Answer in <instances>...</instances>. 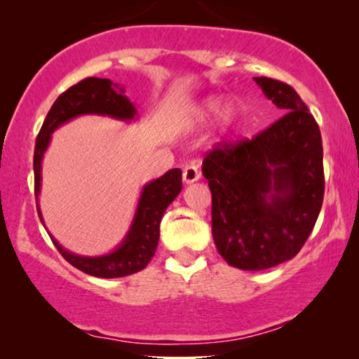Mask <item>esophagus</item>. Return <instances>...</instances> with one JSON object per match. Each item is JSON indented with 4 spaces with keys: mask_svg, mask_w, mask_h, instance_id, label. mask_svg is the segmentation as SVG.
<instances>
[{
    "mask_svg": "<svg viewBox=\"0 0 359 359\" xmlns=\"http://www.w3.org/2000/svg\"><path fill=\"white\" fill-rule=\"evenodd\" d=\"M201 178V173L198 170V166L194 165H188L183 171V181L186 184H191V183H196Z\"/></svg>",
    "mask_w": 359,
    "mask_h": 359,
    "instance_id": "34e87169",
    "label": "esophagus"
}]
</instances>
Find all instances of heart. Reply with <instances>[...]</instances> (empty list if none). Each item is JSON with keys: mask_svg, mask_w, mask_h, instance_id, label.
I'll use <instances>...</instances> for the list:
<instances>
[{"mask_svg": "<svg viewBox=\"0 0 359 359\" xmlns=\"http://www.w3.org/2000/svg\"><path fill=\"white\" fill-rule=\"evenodd\" d=\"M196 122L198 124H205L217 116V124L220 132H229L232 129L235 122H237L238 112L237 107L230 102H225L224 96H208L199 102L196 107Z\"/></svg>", "mask_w": 359, "mask_h": 359, "instance_id": "obj_1", "label": "heart"}]
</instances>
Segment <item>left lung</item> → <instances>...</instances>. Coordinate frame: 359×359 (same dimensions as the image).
Wrapping results in <instances>:
<instances>
[{
    "label": "left lung",
    "mask_w": 359,
    "mask_h": 359,
    "mask_svg": "<svg viewBox=\"0 0 359 359\" xmlns=\"http://www.w3.org/2000/svg\"><path fill=\"white\" fill-rule=\"evenodd\" d=\"M283 112L252 140L222 144L205 156L212 193V237L230 266L268 269L299 253L323 203L320 130L286 83L253 78Z\"/></svg>",
    "instance_id": "8db88e82"
}]
</instances>
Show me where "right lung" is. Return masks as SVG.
<instances>
[{"label":"right lung","instance_id":"1","mask_svg":"<svg viewBox=\"0 0 359 359\" xmlns=\"http://www.w3.org/2000/svg\"><path fill=\"white\" fill-rule=\"evenodd\" d=\"M80 116H104L127 122V124L139 119V112H137L134 102L126 96L124 86L119 83H112L107 78H85L57 97L43 121L36 140V150H34L36 203L39 219L43 227H46V222H43L41 205H39L43 155L50 145L53 132ZM181 188H183V183H181L180 168L166 171L160 178L144 184L130 227L121 243L109 253L97 255V257L73 253L62 247L58 240L52 237L50 232L48 235L62 257L80 271L96 278L129 276V274L142 271L154 258L160 238L161 217H163L166 208L180 194Z\"/></svg>","mask_w":359,"mask_h":359}]
</instances>
